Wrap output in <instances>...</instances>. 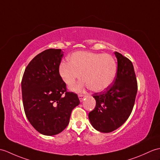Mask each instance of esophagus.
I'll list each match as a JSON object with an SVG mask.
<instances>
[{"instance_id": "obj_1", "label": "esophagus", "mask_w": 160, "mask_h": 160, "mask_svg": "<svg viewBox=\"0 0 160 160\" xmlns=\"http://www.w3.org/2000/svg\"><path fill=\"white\" fill-rule=\"evenodd\" d=\"M86 97V95H82V94H79L78 95V98H79V99H80V101L82 102L83 101V99H84V98Z\"/></svg>"}]
</instances>
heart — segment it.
<instances>
[{
	"label": "heart",
	"mask_w": 160,
	"mask_h": 160,
	"mask_svg": "<svg viewBox=\"0 0 160 160\" xmlns=\"http://www.w3.org/2000/svg\"><path fill=\"white\" fill-rule=\"evenodd\" d=\"M69 61L61 63L59 75L70 87L80 79L82 73L84 80L71 87L74 91L80 92L84 88L94 92L103 91L112 84L117 75V61L108 54L79 51L72 54Z\"/></svg>",
	"instance_id": "heart-1"
}]
</instances>
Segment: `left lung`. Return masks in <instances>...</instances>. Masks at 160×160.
Wrapping results in <instances>:
<instances>
[{
    "instance_id": "obj_1",
    "label": "left lung",
    "mask_w": 160,
    "mask_h": 160,
    "mask_svg": "<svg viewBox=\"0 0 160 160\" xmlns=\"http://www.w3.org/2000/svg\"><path fill=\"white\" fill-rule=\"evenodd\" d=\"M117 72L112 85L104 91L92 95L96 101L89 121L98 131L109 133L124 123L131 114L138 91L136 74L132 61L115 52Z\"/></svg>"
}]
</instances>
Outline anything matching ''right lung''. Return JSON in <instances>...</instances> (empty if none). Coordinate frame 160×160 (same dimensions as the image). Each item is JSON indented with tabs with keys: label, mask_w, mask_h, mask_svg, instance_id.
<instances>
[{
	"label": "right lung",
	"mask_w": 160,
	"mask_h": 160,
	"mask_svg": "<svg viewBox=\"0 0 160 160\" xmlns=\"http://www.w3.org/2000/svg\"><path fill=\"white\" fill-rule=\"evenodd\" d=\"M62 52L48 49L39 53L28 63L22 80L26 116L37 131L46 136L64 130L72 111L80 103L77 94L67 91L59 75Z\"/></svg>",
	"instance_id": "obj_1"
}]
</instances>
